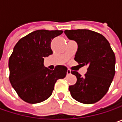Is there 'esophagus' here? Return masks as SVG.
<instances>
[{"label":"esophagus","instance_id":"esophagus-1","mask_svg":"<svg viewBox=\"0 0 122 122\" xmlns=\"http://www.w3.org/2000/svg\"><path fill=\"white\" fill-rule=\"evenodd\" d=\"M67 73V75H70V74L71 73V71L70 69H68V70H67V73Z\"/></svg>","mask_w":122,"mask_h":122}]
</instances>
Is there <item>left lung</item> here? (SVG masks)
I'll return each mask as SVG.
<instances>
[{"label":"left lung","instance_id":"obj_1","mask_svg":"<svg viewBox=\"0 0 122 122\" xmlns=\"http://www.w3.org/2000/svg\"><path fill=\"white\" fill-rule=\"evenodd\" d=\"M69 39L78 44L75 61L87 66L82 77L76 71L71 73L77 78L75 85L69 86L73 99L83 104H93L107 92L115 74V55L109 41L100 33L89 30H65Z\"/></svg>","mask_w":122,"mask_h":122}]
</instances>
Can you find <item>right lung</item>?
<instances>
[{"mask_svg": "<svg viewBox=\"0 0 122 122\" xmlns=\"http://www.w3.org/2000/svg\"><path fill=\"white\" fill-rule=\"evenodd\" d=\"M62 33V30H36L15 44L8 62L9 80L25 102L36 104L46 100L51 95L57 80L66 77V66H56L50 70L44 66V58L53 54L51 39Z\"/></svg>", "mask_w": 122, "mask_h": 122, "instance_id": "add662e5", "label": "right lung"}]
</instances>
